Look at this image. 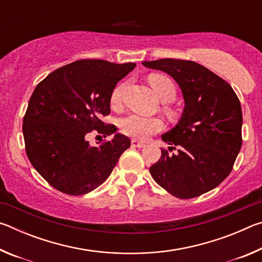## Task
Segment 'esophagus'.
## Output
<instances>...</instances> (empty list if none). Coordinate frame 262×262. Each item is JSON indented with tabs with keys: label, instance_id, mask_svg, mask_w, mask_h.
Returning a JSON list of instances; mask_svg holds the SVG:
<instances>
[{
	"label": "esophagus",
	"instance_id": "1",
	"mask_svg": "<svg viewBox=\"0 0 262 262\" xmlns=\"http://www.w3.org/2000/svg\"><path fill=\"white\" fill-rule=\"evenodd\" d=\"M132 145H133V147H135V148H143V147H145V143H144V142L137 141L136 139H133L132 140Z\"/></svg>",
	"mask_w": 262,
	"mask_h": 262
}]
</instances>
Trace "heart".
Segmentation results:
<instances>
[{
  "mask_svg": "<svg viewBox=\"0 0 262 262\" xmlns=\"http://www.w3.org/2000/svg\"><path fill=\"white\" fill-rule=\"evenodd\" d=\"M150 84L155 94L163 103L174 100L177 90L174 83L164 75H152L150 76ZM126 83H120L113 89L111 95V103L119 105L121 103L123 90ZM120 128L123 134L134 137L137 140H147L150 135L156 134L163 129V122L157 118L142 117L139 114H128L120 120Z\"/></svg>",
  "mask_w": 262,
  "mask_h": 262,
  "instance_id": "heart-1",
  "label": "heart"
}]
</instances>
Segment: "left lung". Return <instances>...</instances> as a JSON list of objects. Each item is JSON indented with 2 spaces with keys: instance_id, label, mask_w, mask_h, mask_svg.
I'll list each match as a JSON object with an SVG mask.
<instances>
[{
  "instance_id": "left-lung-1",
  "label": "left lung",
  "mask_w": 262,
  "mask_h": 262,
  "mask_svg": "<svg viewBox=\"0 0 262 262\" xmlns=\"http://www.w3.org/2000/svg\"><path fill=\"white\" fill-rule=\"evenodd\" d=\"M142 64L173 77L185 107L178 123L162 135L170 144L150 167L168 193L192 199L209 192L230 174L242 148V106L230 84L194 61L161 59Z\"/></svg>"
}]
</instances>
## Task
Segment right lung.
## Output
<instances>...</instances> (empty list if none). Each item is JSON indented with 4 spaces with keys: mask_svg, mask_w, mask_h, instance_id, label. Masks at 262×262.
I'll use <instances>...</instances> for the list:
<instances>
[{
    "mask_svg": "<svg viewBox=\"0 0 262 262\" xmlns=\"http://www.w3.org/2000/svg\"><path fill=\"white\" fill-rule=\"evenodd\" d=\"M135 66L79 60L35 86L23 119L25 150L38 173L57 190L83 195L96 189L130 147L126 135L100 118L110 114L113 89ZM94 129L115 137L90 146L86 135Z\"/></svg>",
    "mask_w": 262,
    "mask_h": 262,
    "instance_id": "right-lung-1",
    "label": "right lung"
}]
</instances>
